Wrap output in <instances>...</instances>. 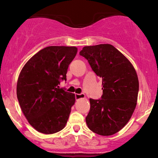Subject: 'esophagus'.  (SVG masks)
<instances>
[{
	"mask_svg": "<svg viewBox=\"0 0 158 158\" xmlns=\"http://www.w3.org/2000/svg\"><path fill=\"white\" fill-rule=\"evenodd\" d=\"M84 98H85V94H75V99H76V100H79V99Z\"/></svg>",
	"mask_w": 158,
	"mask_h": 158,
	"instance_id": "1",
	"label": "esophagus"
}]
</instances>
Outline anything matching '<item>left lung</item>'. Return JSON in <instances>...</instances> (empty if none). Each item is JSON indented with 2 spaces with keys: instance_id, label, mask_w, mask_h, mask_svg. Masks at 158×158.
I'll return each mask as SVG.
<instances>
[{
  "instance_id": "8db88e82",
  "label": "left lung",
  "mask_w": 158,
  "mask_h": 158,
  "mask_svg": "<svg viewBox=\"0 0 158 158\" xmlns=\"http://www.w3.org/2000/svg\"><path fill=\"white\" fill-rule=\"evenodd\" d=\"M80 55L102 79L103 85L101 98H90L86 124L99 135H114L127 124L137 105L139 81L135 69L111 44L84 47Z\"/></svg>"
}]
</instances>
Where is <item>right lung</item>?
Returning <instances> with one entry per match:
<instances>
[{
    "label": "right lung",
    "instance_id": "obj_1",
    "mask_svg": "<svg viewBox=\"0 0 158 158\" xmlns=\"http://www.w3.org/2000/svg\"><path fill=\"white\" fill-rule=\"evenodd\" d=\"M77 52L75 47H45L25 64L19 74L16 94L21 111L41 133L58 132L67 124L75 96L58 85L67 80L68 66Z\"/></svg>",
    "mask_w": 158,
    "mask_h": 158
}]
</instances>
